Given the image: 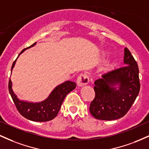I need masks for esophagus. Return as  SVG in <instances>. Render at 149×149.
Listing matches in <instances>:
<instances>
[{"mask_svg":"<svg viewBox=\"0 0 149 149\" xmlns=\"http://www.w3.org/2000/svg\"><path fill=\"white\" fill-rule=\"evenodd\" d=\"M89 83V78L86 73H82L77 78V84L78 86H83Z\"/></svg>","mask_w":149,"mask_h":149,"instance_id":"1","label":"esophagus"}]
</instances>
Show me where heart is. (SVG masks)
Returning a JSON list of instances; mask_svg holds the SVG:
<instances>
[{"mask_svg":"<svg viewBox=\"0 0 149 149\" xmlns=\"http://www.w3.org/2000/svg\"><path fill=\"white\" fill-rule=\"evenodd\" d=\"M107 54H104V57H107ZM118 65V61L116 59H111V60H109V61H107L105 65H104V70L105 71H111L113 70Z\"/></svg>","mask_w":149,"mask_h":149,"instance_id":"obj_1","label":"heart"}]
</instances>
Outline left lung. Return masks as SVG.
Segmentation results:
<instances>
[{"label":"left lung","mask_w":149,"mask_h":149,"mask_svg":"<svg viewBox=\"0 0 149 149\" xmlns=\"http://www.w3.org/2000/svg\"><path fill=\"white\" fill-rule=\"evenodd\" d=\"M123 62L124 67L102 75L95 80V97L90 107V111L95 118L112 120L123 117L139 95V69L126 47Z\"/></svg>","instance_id":"1"}]
</instances>
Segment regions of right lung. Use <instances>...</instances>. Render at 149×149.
<instances>
[{
  "label": "right lung",
  "mask_w": 149,
  "mask_h": 149,
  "mask_svg": "<svg viewBox=\"0 0 149 149\" xmlns=\"http://www.w3.org/2000/svg\"><path fill=\"white\" fill-rule=\"evenodd\" d=\"M36 44V42L33 43L30 47L24 49L19 55L24 52L26 49L33 47V45H35ZM16 61L17 59L14 61L12 66L11 73L13 68L15 67ZM76 87V83L67 80L53 89L52 91L50 92L49 96L45 100L40 102H31L21 100L18 98L13 91V83L10 79L9 80V85H8L10 94L18 111L26 119L35 121V122H45V121H49L54 119L57 116L58 112L59 111L61 104L66 95L74 90Z\"/></svg>",
  "instance_id": "right-lung-1"
}]
</instances>
